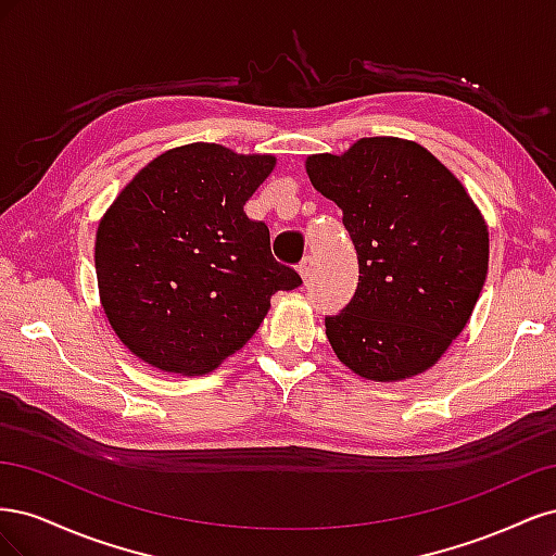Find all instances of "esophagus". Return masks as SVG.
Returning <instances> with one entry per match:
<instances>
[{"mask_svg":"<svg viewBox=\"0 0 556 556\" xmlns=\"http://www.w3.org/2000/svg\"><path fill=\"white\" fill-rule=\"evenodd\" d=\"M313 266H315V260H313V257H304V260H301V264H299V276L304 278V280H308L311 274H313Z\"/></svg>","mask_w":556,"mask_h":556,"instance_id":"1","label":"esophagus"}]
</instances>
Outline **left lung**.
Masks as SVG:
<instances>
[{
    "instance_id": "obj_1",
    "label": "left lung",
    "mask_w": 556,
    "mask_h": 556,
    "mask_svg": "<svg viewBox=\"0 0 556 556\" xmlns=\"http://www.w3.org/2000/svg\"><path fill=\"white\" fill-rule=\"evenodd\" d=\"M317 192L343 211L359 260L355 296L327 315L348 368L376 382L425 374L464 331L490 264V231L473 199L427 148L396 137L311 155Z\"/></svg>"
}]
</instances>
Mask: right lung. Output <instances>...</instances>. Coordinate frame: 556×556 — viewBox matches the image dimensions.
<instances>
[{"label":"right lung","mask_w":556,"mask_h":556,"mask_svg":"<svg viewBox=\"0 0 556 556\" xmlns=\"http://www.w3.org/2000/svg\"><path fill=\"white\" fill-rule=\"evenodd\" d=\"M274 155L217 143L166 150L104 213L94 241L99 299L134 355L166 374L204 376L241 350L278 290L301 285L243 206Z\"/></svg>","instance_id":"obj_1"}]
</instances>
